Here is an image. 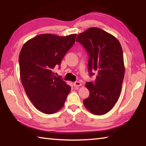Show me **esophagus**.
<instances>
[{"label":"esophagus","mask_w":146,"mask_h":146,"mask_svg":"<svg viewBox=\"0 0 146 146\" xmlns=\"http://www.w3.org/2000/svg\"><path fill=\"white\" fill-rule=\"evenodd\" d=\"M82 85V84H81L80 82H73V86H75V87H78V86H80Z\"/></svg>","instance_id":"esophagus-1"}]
</instances>
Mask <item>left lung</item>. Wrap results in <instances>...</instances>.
Instances as JSON below:
<instances>
[{"label":"left lung","mask_w":146,"mask_h":146,"mask_svg":"<svg viewBox=\"0 0 146 146\" xmlns=\"http://www.w3.org/2000/svg\"><path fill=\"white\" fill-rule=\"evenodd\" d=\"M76 41L88 53L90 76L97 73L95 82L86 84L90 96L84 105L94 115H104L115 106L122 90L125 73L122 46L114 36L98 28L78 34Z\"/></svg>","instance_id":"left-lung-1"}]
</instances>
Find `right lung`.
<instances>
[{
    "instance_id": "1",
    "label": "right lung",
    "mask_w": 146,
    "mask_h": 146,
    "mask_svg": "<svg viewBox=\"0 0 146 146\" xmlns=\"http://www.w3.org/2000/svg\"><path fill=\"white\" fill-rule=\"evenodd\" d=\"M76 36L39 35L27 41L20 52V75L24 90L35 107L46 114L62 108L71 91L60 76L54 75L53 70L60 65Z\"/></svg>"
}]
</instances>
